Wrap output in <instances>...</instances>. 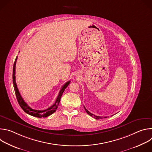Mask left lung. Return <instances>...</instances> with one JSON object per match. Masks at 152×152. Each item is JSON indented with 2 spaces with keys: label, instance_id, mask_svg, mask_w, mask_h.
I'll return each mask as SVG.
<instances>
[{
  "label": "left lung",
  "instance_id": "8db88e82",
  "mask_svg": "<svg viewBox=\"0 0 152 152\" xmlns=\"http://www.w3.org/2000/svg\"><path fill=\"white\" fill-rule=\"evenodd\" d=\"M84 108H85V111H86V112L87 113V114H89L90 116H91V117H94V118H96V119H97V120H99V119H101V118H102L103 117H99V116H97V115H94V114H91L90 112H89L85 108V107L84 106ZM107 117H104V118H106Z\"/></svg>",
  "mask_w": 152,
  "mask_h": 152
}]
</instances>
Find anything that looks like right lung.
<instances>
[{"label":"right lung","instance_id":"obj_1","mask_svg":"<svg viewBox=\"0 0 152 152\" xmlns=\"http://www.w3.org/2000/svg\"><path fill=\"white\" fill-rule=\"evenodd\" d=\"M17 59V56L16 57L14 63L13 72H12V79H13L12 82H13L14 91H15V96H16V97H17V101L18 102L19 105L20 106V107L21 108H22V110L26 113H27L28 114L31 115L32 116H34V117H38V118H41V117L45 118V117H47L50 115L51 114H52L53 113H54L56 111V109L58 108V104L59 103L61 96H62L65 89H66L68 86V85L70 84V81H68L67 82H66L62 86V88H61V90H60V91H59V93L58 95V97L56 99V101H55V103L52 106H51L50 107H49L48 109L45 110H42V111L34 110V109H32V108L30 107L27 104V103L24 101V100L23 99L22 97L21 96V95L19 93V91L18 90L17 86V84H16V82H15V65H16Z\"/></svg>","mask_w":152,"mask_h":152}]
</instances>
